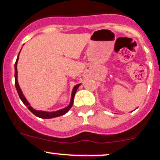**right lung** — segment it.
Listing matches in <instances>:
<instances>
[{
    "label": "right lung",
    "mask_w": 160,
    "mask_h": 160,
    "mask_svg": "<svg viewBox=\"0 0 160 160\" xmlns=\"http://www.w3.org/2000/svg\"><path fill=\"white\" fill-rule=\"evenodd\" d=\"M21 52V51H20ZM19 52V54H20ZM19 54L18 56L17 57L16 62H15V88H16L17 92L18 93V96L21 100L22 101L23 104L28 108V109L30 110L32 113L35 115L36 116H38L39 118H41V119H52V118H55V117H58V116H61L64 115L65 113H67L69 111V110L72 108V104H73V99H74V96L75 94L78 90V87H79L82 84H76V86L74 87L73 89H72V94H71V99H70V104L68 106H67L66 108H63V109L56 110V111H52V112H47V111H44V110H35L34 108H32V106L30 105V104L29 103V102L27 101V98H25V96H23L22 91H21V88H20V86L18 84V70H17V64H18V61L19 58Z\"/></svg>",
    "instance_id": "right-lung-1"
}]
</instances>
